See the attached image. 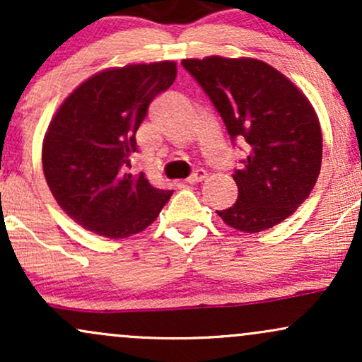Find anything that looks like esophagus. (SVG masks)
Segmentation results:
<instances>
[{
  "instance_id": "1",
  "label": "esophagus",
  "mask_w": 362,
  "mask_h": 362,
  "mask_svg": "<svg viewBox=\"0 0 362 362\" xmlns=\"http://www.w3.org/2000/svg\"><path fill=\"white\" fill-rule=\"evenodd\" d=\"M206 178H207V172L201 168V170H195L192 175L187 178V182H189V184H199V182H204Z\"/></svg>"
}]
</instances>
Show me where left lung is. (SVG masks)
<instances>
[{
  "instance_id": "left-lung-1",
  "label": "left lung",
  "mask_w": 362,
  "mask_h": 362,
  "mask_svg": "<svg viewBox=\"0 0 362 362\" xmlns=\"http://www.w3.org/2000/svg\"><path fill=\"white\" fill-rule=\"evenodd\" d=\"M248 156L233 180L238 199L216 211L228 226L259 233L289 218L313 190L322 167V127L313 105L289 78L253 57L184 59Z\"/></svg>"
}]
</instances>
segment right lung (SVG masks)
I'll return each instance as SVG.
<instances>
[{"instance_id": "add662e5", "label": "right lung", "mask_w": 362, "mask_h": 362, "mask_svg": "<svg viewBox=\"0 0 362 362\" xmlns=\"http://www.w3.org/2000/svg\"><path fill=\"white\" fill-rule=\"evenodd\" d=\"M175 61L127 64L78 85L49 122L42 143L45 182L74 223L105 238H127L151 224L173 190L144 173H126L136 131L158 93L173 85Z\"/></svg>"}]
</instances>
